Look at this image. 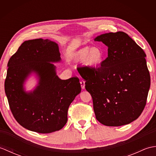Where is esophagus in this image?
<instances>
[{
    "label": "esophagus",
    "mask_w": 156,
    "mask_h": 156,
    "mask_svg": "<svg viewBox=\"0 0 156 156\" xmlns=\"http://www.w3.org/2000/svg\"><path fill=\"white\" fill-rule=\"evenodd\" d=\"M80 85L82 89H84L85 88V81L84 80H80Z\"/></svg>",
    "instance_id": "esophagus-1"
}]
</instances>
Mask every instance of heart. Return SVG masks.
Instances as JSON below:
<instances>
[{
  "instance_id": "1",
  "label": "heart",
  "mask_w": 156,
  "mask_h": 156,
  "mask_svg": "<svg viewBox=\"0 0 156 156\" xmlns=\"http://www.w3.org/2000/svg\"><path fill=\"white\" fill-rule=\"evenodd\" d=\"M105 58L104 51L98 47H84L72 55V59L74 62L87 64L94 68L100 66Z\"/></svg>"
}]
</instances>
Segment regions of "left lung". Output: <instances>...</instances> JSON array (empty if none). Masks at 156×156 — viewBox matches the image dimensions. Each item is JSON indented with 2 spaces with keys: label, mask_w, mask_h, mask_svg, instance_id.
I'll list each match as a JSON object with an SVG mask.
<instances>
[{
  "label": "left lung",
  "mask_w": 156,
  "mask_h": 156,
  "mask_svg": "<svg viewBox=\"0 0 156 156\" xmlns=\"http://www.w3.org/2000/svg\"><path fill=\"white\" fill-rule=\"evenodd\" d=\"M94 41L107 46L108 57L100 67L84 69L82 77L92 98L96 119L111 127L130 123L146 105L150 87L146 55L122 31L102 34Z\"/></svg>",
  "instance_id": "1"
}]
</instances>
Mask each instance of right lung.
Returning a JSON list of instances; mask_svg holds the SVG:
<instances>
[{
	"label": "right lung",
	"mask_w": 156,
	"mask_h": 156,
	"mask_svg": "<svg viewBox=\"0 0 156 156\" xmlns=\"http://www.w3.org/2000/svg\"><path fill=\"white\" fill-rule=\"evenodd\" d=\"M61 59L58 45L49 39L25 41L8 62L5 90L13 117L22 127L40 133L60 130L68 120L69 105L81 91L78 77L61 80L51 62ZM40 78L33 92L23 83L31 72Z\"/></svg>",
	"instance_id": "obj_1"
}]
</instances>
